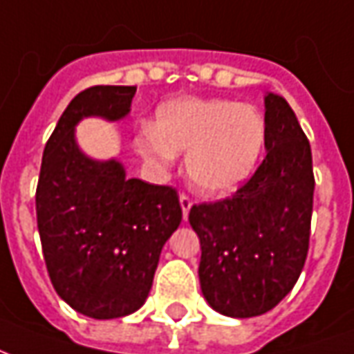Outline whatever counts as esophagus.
<instances>
[{"label": "esophagus", "mask_w": 354, "mask_h": 354, "mask_svg": "<svg viewBox=\"0 0 354 354\" xmlns=\"http://www.w3.org/2000/svg\"><path fill=\"white\" fill-rule=\"evenodd\" d=\"M180 205H182V212H184V218H187L189 214V208L193 205V199L187 195V193H180Z\"/></svg>", "instance_id": "esophagus-1"}]
</instances>
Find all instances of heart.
<instances>
[{
	"mask_svg": "<svg viewBox=\"0 0 354 354\" xmlns=\"http://www.w3.org/2000/svg\"><path fill=\"white\" fill-rule=\"evenodd\" d=\"M266 119L252 106L227 98L185 96L157 108L153 127L134 138L138 153L155 167H170L185 153L192 184L207 195H223L245 182L266 146Z\"/></svg>",
	"mask_w": 354,
	"mask_h": 354,
	"instance_id": "1",
	"label": "heart"
}]
</instances>
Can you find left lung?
<instances>
[{"instance_id":"left-lung-1","label":"left lung","mask_w":354,"mask_h":354,"mask_svg":"<svg viewBox=\"0 0 354 354\" xmlns=\"http://www.w3.org/2000/svg\"><path fill=\"white\" fill-rule=\"evenodd\" d=\"M267 153L231 197L199 203L189 223L199 235V281L212 309L248 319L271 311L294 288L309 252L313 155L296 113L266 96Z\"/></svg>"}]
</instances>
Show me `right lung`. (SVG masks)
Wrapping results in <instances>:
<instances>
[{"label": "right lung", "instance_id": "right-lung-1", "mask_svg": "<svg viewBox=\"0 0 354 354\" xmlns=\"http://www.w3.org/2000/svg\"><path fill=\"white\" fill-rule=\"evenodd\" d=\"M134 94L115 85L81 91L45 144L35 189L50 282L70 307L98 320L144 305L162 245L182 222L176 187L129 180L117 161H93L75 146L81 117L121 119Z\"/></svg>", "mask_w": 354, "mask_h": 354}]
</instances>
